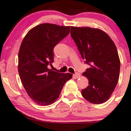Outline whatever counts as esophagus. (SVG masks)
I'll list each match as a JSON object with an SVG mask.
<instances>
[{
  "label": "esophagus",
  "instance_id": "obj_1",
  "mask_svg": "<svg viewBox=\"0 0 131 131\" xmlns=\"http://www.w3.org/2000/svg\"><path fill=\"white\" fill-rule=\"evenodd\" d=\"M74 76L75 78H76V79H78L79 78H80V73H75V74H74Z\"/></svg>",
  "mask_w": 131,
  "mask_h": 131
}]
</instances>
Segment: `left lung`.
Here are the masks:
<instances>
[{
  "mask_svg": "<svg viewBox=\"0 0 131 131\" xmlns=\"http://www.w3.org/2000/svg\"><path fill=\"white\" fill-rule=\"evenodd\" d=\"M70 35L85 62L90 67L83 73L89 85L82 90L87 101L100 104L112 95L119 78L120 62L117 48L103 30L71 27Z\"/></svg>",
  "mask_w": 131,
  "mask_h": 131,
  "instance_id": "left-lung-1",
  "label": "left lung"
}]
</instances>
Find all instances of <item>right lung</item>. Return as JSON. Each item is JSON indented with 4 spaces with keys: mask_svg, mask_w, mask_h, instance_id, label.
<instances>
[{
    "mask_svg": "<svg viewBox=\"0 0 131 131\" xmlns=\"http://www.w3.org/2000/svg\"><path fill=\"white\" fill-rule=\"evenodd\" d=\"M70 26L45 23L32 28L24 37L18 53V73L30 97L40 105L54 103L70 73L48 68L53 62V48L70 33Z\"/></svg>",
    "mask_w": 131,
    "mask_h": 131,
    "instance_id": "right-lung-1",
    "label": "right lung"
}]
</instances>
